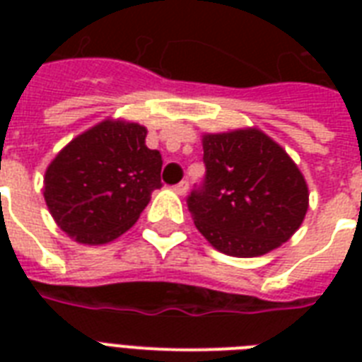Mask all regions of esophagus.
<instances>
[{"label":"esophagus","instance_id":"obj_1","mask_svg":"<svg viewBox=\"0 0 362 362\" xmlns=\"http://www.w3.org/2000/svg\"><path fill=\"white\" fill-rule=\"evenodd\" d=\"M187 187H189V182L182 180V182H178V184H176V186L173 187V189H175V192L178 193V195H184V193L187 192Z\"/></svg>","mask_w":362,"mask_h":362}]
</instances>
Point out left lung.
<instances>
[{
	"label": "left lung",
	"mask_w": 362,
	"mask_h": 362,
	"mask_svg": "<svg viewBox=\"0 0 362 362\" xmlns=\"http://www.w3.org/2000/svg\"><path fill=\"white\" fill-rule=\"evenodd\" d=\"M203 182L187 210L203 237L235 257H257L297 231L308 210L298 167L272 139L240 129L203 139Z\"/></svg>",
	"instance_id": "obj_1"
}]
</instances>
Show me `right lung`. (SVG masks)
<instances>
[{"instance_id":"obj_1","label":"right lung","mask_w":362,"mask_h":362,"mask_svg":"<svg viewBox=\"0 0 362 362\" xmlns=\"http://www.w3.org/2000/svg\"><path fill=\"white\" fill-rule=\"evenodd\" d=\"M139 124L101 122L48 165L45 201L69 237L105 244L129 229L161 184V153Z\"/></svg>"}]
</instances>
